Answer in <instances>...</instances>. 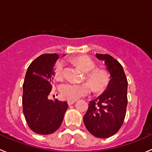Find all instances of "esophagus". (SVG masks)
<instances>
[{"mask_svg": "<svg viewBox=\"0 0 152 152\" xmlns=\"http://www.w3.org/2000/svg\"><path fill=\"white\" fill-rule=\"evenodd\" d=\"M76 102V100H68L67 101V103H68L69 105H71V104H75Z\"/></svg>", "mask_w": 152, "mask_h": 152, "instance_id": "1", "label": "esophagus"}]
</instances>
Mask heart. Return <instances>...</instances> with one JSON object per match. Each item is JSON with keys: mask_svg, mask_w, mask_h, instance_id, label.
Returning <instances> with one entry per match:
<instances>
[{"mask_svg": "<svg viewBox=\"0 0 152 152\" xmlns=\"http://www.w3.org/2000/svg\"><path fill=\"white\" fill-rule=\"evenodd\" d=\"M77 65L83 72L87 73L86 78L94 91H102L107 86L109 76L104 70L93 69L96 67L94 62L88 56L79 57L75 60ZM64 62H58L55 69V75L57 79L63 76ZM61 96L65 99L77 100L85 96L91 92V86L88 83H66L60 88Z\"/></svg>", "mask_w": 152, "mask_h": 152, "instance_id": "obj_1", "label": "heart"}]
</instances>
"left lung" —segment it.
<instances>
[{
    "instance_id": "left-lung-1",
    "label": "left lung",
    "mask_w": 152,
    "mask_h": 152,
    "mask_svg": "<svg viewBox=\"0 0 152 152\" xmlns=\"http://www.w3.org/2000/svg\"><path fill=\"white\" fill-rule=\"evenodd\" d=\"M96 56L104 62L110 80L106 90L89 102L83 122L92 135L107 138L116 133L123 124L127 105L128 83L118 61L107 54L96 53Z\"/></svg>"
}]
</instances>
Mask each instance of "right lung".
I'll return each instance as SVG.
<instances>
[{"instance_id":"add662e5","label":"right lung","mask_w":152,"mask_h":152,"mask_svg":"<svg viewBox=\"0 0 152 152\" xmlns=\"http://www.w3.org/2000/svg\"><path fill=\"white\" fill-rule=\"evenodd\" d=\"M58 58L56 53L42 54L30 64L26 72L23 86V113L29 127L37 134L56 132L68 108L66 102L48 99Z\"/></svg>"}]
</instances>
